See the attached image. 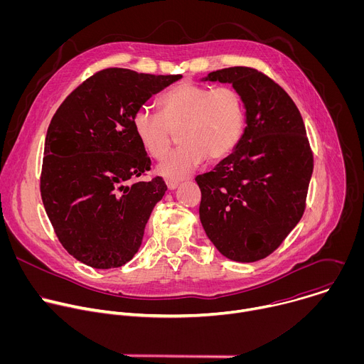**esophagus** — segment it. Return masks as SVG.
<instances>
[{"label":"esophagus","instance_id":"esophagus-1","mask_svg":"<svg viewBox=\"0 0 364 364\" xmlns=\"http://www.w3.org/2000/svg\"><path fill=\"white\" fill-rule=\"evenodd\" d=\"M166 183H167V187H168V190H174V188H177V187H178V180H174V178H167V180H166Z\"/></svg>","mask_w":364,"mask_h":364}]
</instances>
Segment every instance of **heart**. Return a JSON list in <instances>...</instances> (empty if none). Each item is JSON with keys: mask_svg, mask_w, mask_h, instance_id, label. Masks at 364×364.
Returning <instances> with one entry per match:
<instances>
[{"mask_svg": "<svg viewBox=\"0 0 364 364\" xmlns=\"http://www.w3.org/2000/svg\"><path fill=\"white\" fill-rule=\"evenodd\" d=\"M160 117L141 108L132 118L134 132L154 160L167 154L173 132L180 131L177 149L160 164V174L181 178L205 159L218 161L239 144L246 121L242 95L232 86H210L184 82L159 97Z\"/></svg>", "mask_w": 364, "mask_h": 364, "instance_id": "1", "label": "heart"}]
</instances>
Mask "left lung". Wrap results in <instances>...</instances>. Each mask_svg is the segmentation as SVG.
Returning a JSON list of instances; mask_svg holds the SVG:
<instances>
[{"label": "left lung", "instance_id": "left-lung-1", "mask_svg": "<svg viewBox=\"0 0 364 364\" xmlns=\"http://www.w3.org/2000/svg\"><path fill=\"white\" fill-rule=\"evenodd\" d=\"M204 80L233 85L243 97L247 127L225 160L196 177L200 220L226 257L261 261L281 246L305 212L313 149L294 100L265 73L235 66Z\"/></svg>", "mask_w": 364, "mask_h": 364}]
</instances>
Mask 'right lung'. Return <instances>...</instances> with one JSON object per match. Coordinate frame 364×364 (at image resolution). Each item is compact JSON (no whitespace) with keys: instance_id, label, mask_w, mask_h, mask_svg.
<instances>
[{"instance_id":"add662e5","label":"right lung","mask_w":364,"mask_h":364,"mask_svg":"<svg viewBox=\"0 0 364 364\" xmlns=\"http://www.w3.org/2000/svg\"><path fill=\"white\" fill-rule=\"evenodd\" d=\"M181 75L109 68L80 83L51 118L40 193L62 246L96 269L119 268L136 253L167 186L148 181L151 159L132 127L135 112Z\"/></svg>"}]
</instances>
